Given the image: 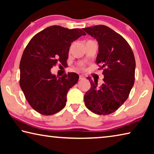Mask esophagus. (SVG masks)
<instances>
[{"label": "esophagus", "instance_id": "34e87169", "mask_svg": "<svg viewBox=\"0 0 154 154\" xmlns=\"http://www.w3.org/2000/svg\"><path fill=\"white\" fill-rule=\"evenodd\" d=\"M85 79V77L82 75H79V79Z\"/></svg>", "mask_w": 154, "mask_h": 154}]
</instances>
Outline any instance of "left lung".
Returning <instances> with one entry per match:
<instances>
[{"label": "left lung", "instance_id": "1", "mask_svg": "<svg viewBox=\"0 0 154 154\" xmlns=\"http://www.w3.org/2000/svg\"><path fill=\"white\" fill-rule=\"evenodd\" d=\"M83 30L98 41L96 62L104 75L100 87H98V81L88 77L91 88L84 95L85 105L96 114H111L127 100L134 85L136 63L133 51L123 36L106 26Z\"/></svg>", "mask_w": 154, "mask_h": 154}]
</instances>
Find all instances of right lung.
I'll list each match as a JSON object with an SVG mask.
<instances>
[{"label": "right lung", "mask_w": 154, "mask_h": 154, "mask_svg": "<svg viewBox=\"0 0 154 154\" xmlns=\"http://www.w3.org/2000/svg\"><path fill=\"white\" fill-rule=\"evenodd\" d=\"M85 33L82 29L51 26L36 34L28 43L21 58L20 85L28 103L45 116L58 113L66 105V94L79 75L69 72L57 77L50 70L66 64L72 41Z\"/></svg>", "instance_id": "obj_1"}]
</instances>
